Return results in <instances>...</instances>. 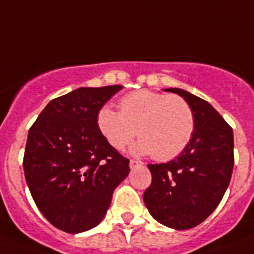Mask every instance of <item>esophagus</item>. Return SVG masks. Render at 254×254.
Wrapping results in <instances>:
<instances>
[{"label":"esophagus","mask_w":254,"mask_h":254,"mask_svg":"<svg viewBox=\"0 0 254 254\" xmlns=\"http://www.w3.org/2000/svg\"><path fill=\"white\" fill-rule=\"evenodd\" d=\"M129 165H130V169H136V167L142 166L143 162H140V161L138 160H130Z\"/></svg>","instance_id":"1"}]
</instances>
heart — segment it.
Returning <instances> with one entry per match:
<instances>
[{
    "label": "heart",
    "mask_w": 254,
    "mask_h": 254,
    "mask_svg": "<svg viewBox=\"0 0 254 254\" xmlns=\"http://www.w3.org/2000/svg\"><path fill=\"white\" fill-rule=\"evenodd\" d=\"M119 106L120 112L109 105L97 112L98 129L115 149H124L138 135V153L170 161L190 143L195 120L182 97L140 89L125 94Z\"/></svg>",
    "instance_id": "heart-1"
}]
</instances>
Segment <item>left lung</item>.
<instances>
[{"label":"left lung","instance_id":"1","mask_svg":"<svg viewBox=\"0 0 254 254\" xmlns=\"http://www.w3.org/2000/svg\"><path fill=\"white\" fill-rule=\"evenodd\" d=\"M165 90L190 105L195 129L178 157L148 165L152 183L143 199L158 222L185 230L204 221L221 202L233 174L234 135L230 125L207 101L179 88Z\"/></svg>","mask_w":254,"mask_h":254}]
</instances>
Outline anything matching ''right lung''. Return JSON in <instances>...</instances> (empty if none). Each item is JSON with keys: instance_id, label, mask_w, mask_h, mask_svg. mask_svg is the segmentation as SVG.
I'll return each mask as SVG.
<instances>
[{"instance_id": "1", "label": "right lung", "mask_w": 254, "mask_h": 254, "mask_svg": "<svg viewBox=\"0 0 254 254\" xmlns=\"http://www.w3.org/2000/svg\"><path fill=\"white\" fill-rule=\"evenodd\" d=\"M121 85L78 88L51 101L29 129L24 174L38 209L70 234L102 221L129 160L107 142L97 112Z\"/></svg>"}]
</instances>
